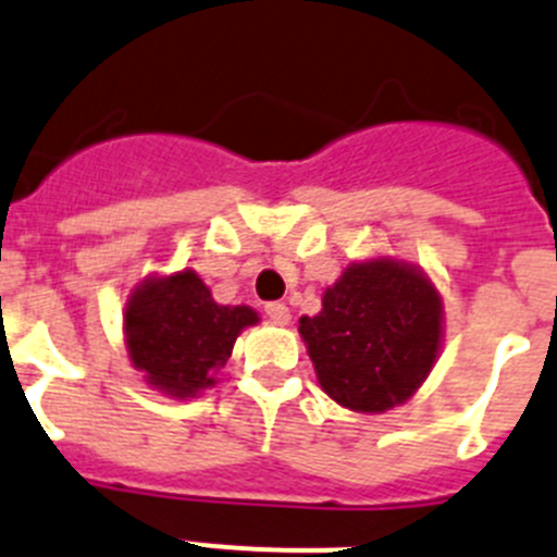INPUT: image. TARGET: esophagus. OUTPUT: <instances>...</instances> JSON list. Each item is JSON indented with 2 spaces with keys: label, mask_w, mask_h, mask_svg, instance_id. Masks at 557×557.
Listing matches in <instances>:
<instances>
[{
  "label": "esophagus",
  "mask_w": 557,
  "mask_h": 557,
  "mask_svg": "<svg viewBox=\"0 0 557 557\" xmlns=\"http://www.w3.org/2000/svg\"><path fill=\"white\" fill-rule=\"evenodd\" d=\"M265 317L272 319V322H277V325H288V322H292V311H288L285 302H269V306H265Z\"/></svg>",
  "instance_id": "esophagus-1"
}]
</instances>
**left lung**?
<instances>
[{"instance_id": "8db88e82", "label": "left lung", "mask_w": 557, "mask_h": 557, "mask_svg": "<svg viewBox=\"0 0 557 557\" xmlns=\"http://www.w3.org/2000/svg\"><path fill=\"white\" fill-rule=\"evenodd\" d=\"M299 336L319 386L352 412L379 414L414 395L437 361L443 299L414 265L350 263Z\"/></svg>"}]
</instances>
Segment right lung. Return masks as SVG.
<instances>
[{
	"instance_id": "1",
	"label": "right lung",
	"mask_w": 557,
	"mask_h": 557,
	"mask_svg": "<svg viewBox=\"0 0 557 557\" xmlns=\"http://www.w3.org/2000/svg\"><path fill=\"white\" fill-rule=\"evenodd\" d=\"M123 319L132 364L173 398H193L215 384L238 333L258 325L249 306H219L193 269L145 280Z\"/></svg>"
}]
</instances>
